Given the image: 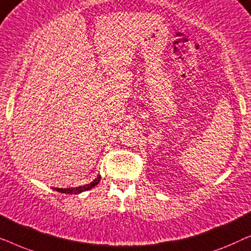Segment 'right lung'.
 Returning a JSON list of instances; mask_svg holds the SVG:
<instances>
[{"instance_id": "1", "label": "right lung", "mask_w": 251, "mask_h": 251, "mask_svg": "<svg viewBox=\"0 0 251 251\" xmlns=\"http://www.w3.org/2000/svg\"><path fill=\"white\" fill-rule=\"evenodd\" d=\"M100 175H98L97 178H95L94 180L90 181L89 184H85V185H82V186H77V187H67V188H56V187H52L54 191H58L60 192V193H66V194H77V193H82V192H85L88 190H90V188L95 187L96 185L99 184V181H100Z\"/></svg>"}]
</instances>
